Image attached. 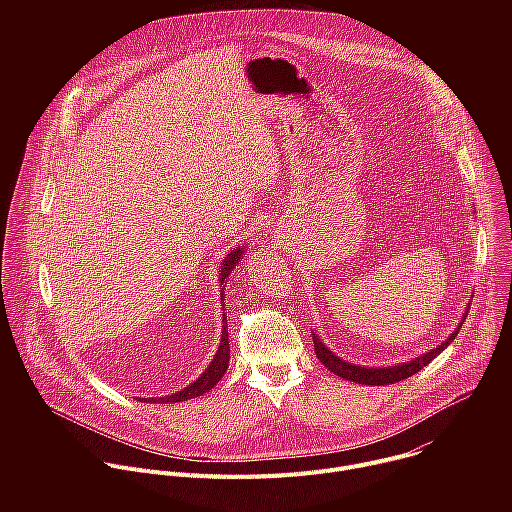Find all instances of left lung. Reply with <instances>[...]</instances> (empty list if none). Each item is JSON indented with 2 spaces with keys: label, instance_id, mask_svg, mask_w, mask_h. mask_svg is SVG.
Segmentation results:
<instances>
[{
  "label": "left lung",
  "instance_id": "8db88e82",
  "mask_svg": "<svg viewBox=\"0 0 512 512\" xmlns=\"http://www.w3.org/2000/svg\"><path fill=\"white\" fill-rule=\"evenodd\" d=\"M468 310H470V304L466 306V312L462 314L460 318V324L454 328V332L442 342L433 346L431 350L411 358V360H405V362H395L391 364V367H364V364H352L348 360H344L342 356H338L336 352H332L316 332H312V338H314V350H316V356L320 358V362L324 364V367L334 373L336 377H342L344 381H352V383H358V385H373V387H383V385H393V383H399L403 379H409L413 377L415 373H419L423 367H427V364L437 356L442 354L450 342H454V338L458 336L466 316H468Z\"/></svg>",
  "mask_w": 512,
  "mask_h": 512
}]
</instances>
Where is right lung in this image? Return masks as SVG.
<instances>
[{
	"label": "right lung",
	"mask_w": 512,
	"mask_h": 512,
	"mask_svg": "<svg viewBox=\"0 0 512 512\" xmlns=\"http://www.w3.org/2000/svg\"><path fill=\"white\" fill-rule=\"evenodd\" d=\"M247 247L245 245H239L235 247L231 253L225 255L221 267H218V283H221V302L225 306V287H227V277L235 271V267L239 265V261L243 259ZM229 358H231V346H229V328H227V314L223 310V334H221V342H218V350L216 354L212 356V360L208 362V367L202 371V375L186 385L182 391H176L172 395H166V397H152V399H145V397H139V401H156V403H180V401H188V399H194V397H200L204 393H208L218 381H221L229 369Z\"/></svg>",
	"instance_id": "right-lung-1"
}]
</instances>
